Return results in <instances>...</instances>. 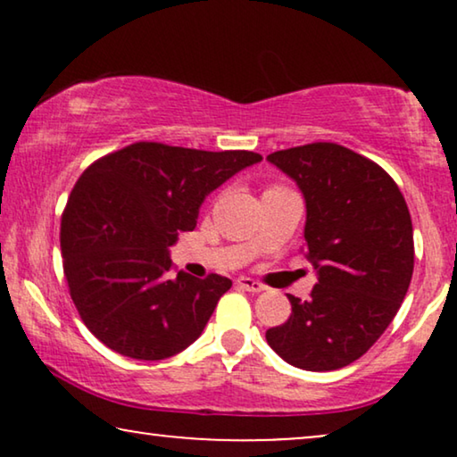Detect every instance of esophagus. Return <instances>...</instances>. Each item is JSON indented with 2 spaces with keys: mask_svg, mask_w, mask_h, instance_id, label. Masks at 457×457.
Returning <instances> with one entry per match:
<instances>
[{
  "mask_svg": "<svg viewBox=\"0 0 457 457\" xmlns=\"http://www.w3.org/2000/svg\"><path fill=\"white\" fill-rule=\"evenodd\" d=\"M237 287H239V289H245V291H252V293H262L266 289L264 285L262 283H258V280H253V278H249V277H239L237 278Z\"/></svg>",
  "mask_w": 457,
  "mask_h": 457,
  "instance_id": "1",
  "label": "esophagus"
}]
</instances>
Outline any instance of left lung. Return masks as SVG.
<instances>
[{
  "instance_id": "obj_1",
  "label": "left lung",
  "mask_w": 457,
  "mask_h": 457,
  "mask_svg": "<svg viewBox=\"0 0 457 457\" xmlns=\"http://www.w3.org/2000/svg\"><path fill=\"white\" fill-rule=\"evenodd\" d=\"M266 160L302 191L305 258L318 278L305 302L289 295V320L268 328L266 341L287 364L337 370L377 343L408 293V205L383 168L337 143L283 149Z\"/></svg>"
}]
</instances>
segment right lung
I'll list each match as a JSON object with an SVG mask.
<instances>
[{"label":"right lung","mask_w":457,"mask_h":457,"mask_svg":"<svg viewBox=\"0 0 457 457\" xmlns=\"http://www.w3.org/2000/svg\"><path fill=\"white\" fill-rule=\"evenodd\" d=\"M253 152H202L133 143L80 174L60 224L71 297L104 345L133 360H164L204 333L233 283L220 274L170 278V247L193 230L212 191Z\"/></svg>","instance_id":"obj_1"}]
</instances>
